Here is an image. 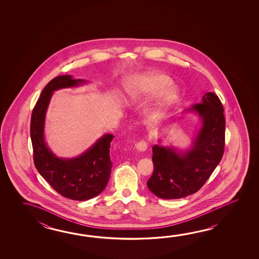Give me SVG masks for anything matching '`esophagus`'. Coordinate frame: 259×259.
Masks as SVG:
<instances>
[{
	"mask_svg": "<svg viewBox=\"0 0 259 259\" xmlns=\"http://www.w3.org/2000/svg\"><path fill=\"white\" fill-rule=\"evenodd\" d=\"M135 147L137 149L138 151L140 152H145L147 150V143L143 140V141H140L139 143H136Z\"/></svg>",
	"mask_w": 259,
	"mask_h": 259,
	"instance_id": "obj_1",
	"label": "esophagus"
}]
</instances>
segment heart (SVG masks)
<instances>
[{
    "label": "heart",
    "instance_id": "1",
    "mask_svg": "<svg viewBox=\"0 0 259 259\" xmlns=\"http://www.w3.org/2000/svg\"><path fill=\"white\" fill-rule=\"evenodd\" d=\"M124 90L127 99L132 102L158 94L147 109V117L152 122L164 119L180 97V90L172 84L170 77L155 72H146L128 77L124 82Z\"/></svg>",
    "mask_w": 259,
    "mask_h": 259
}]
</instances>
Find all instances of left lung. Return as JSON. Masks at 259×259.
I'll list each match as a JSON object with an SVG mask.
<instances>
[{"label":"left lung","mask_w":259,"mask_h":259,"mask_svg":"<svg viewBox=\"0 0 259 259\" xmlns=\"http://www.w3.org/2000/svg\"><path fill=\"white\" fill-rule=\"evenodd\" d=\"M186 112L197 114L202 122L192 146L185 151L161 144L153 146L154 172L147 186L159 198H182L196 193L224 153L225 116L218 95L204 94L201 103Z\"/></svg>","instance_id":"8db88e82"}]
</instances>
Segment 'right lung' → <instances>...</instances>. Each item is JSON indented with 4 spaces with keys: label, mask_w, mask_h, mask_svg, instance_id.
Returning <instances> with one entry per match:
<instances>
[{
    "label": "right lung",
    "mask_w": 259,
    "mask_h": 259,
    "mask_svg": "<svg viewBox=\"0 0 259 259\" xmlns=\"http://www.w3.org/2000/svg\"><path fill=\"white\" fill-rule=\"evenodd\" d=\"M86 82L85 79L73 78L71 75L52 79L34 106L30 120V138L37 170L62 196L77 201L94 198L105 190L110 178L112 162L109 153L114 135L105 134L77 157L60 158L45 143L44 124L55 91L77 87Z\"/></svg>",
    "instance_id": "1"
}]
</instances>
